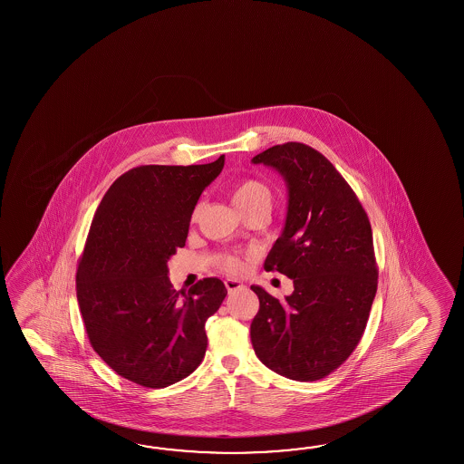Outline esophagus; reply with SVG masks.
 I'll return each mask as SVG.
<instances>
[{"label": "esophagus", "mask_w": 464, "mask_h": 464, "mask_svg": "<svg viewBox=\"0 0 464 464\" xmlns=\"http://www.w3.org/2000/svg\"><path fill=\"white\" fill-rule=\"evenodd\" d=\"M226 286H227L228 294H236L237 290H242V288H244V284L238 282L236 278H227V280H226Z\"/></svg>", "instance_id": "1"}]
</instances>
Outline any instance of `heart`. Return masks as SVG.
Segmentation results:
<instances>
[{
  "label": "heart",
  "instance_id": "b5f03b06",
  "mask_svg": "<svg viewBox=\"0 0 464 464\" xmlns=\"http://www.w3.org/2000/svg\"><path fill=\"white\" fill-rule=\"evenodd\" d=\"M232 202L236 204V208L242 214H246V210L258 208V206H268L270 208L272 194H270V190H268L266 184H262L260 180L244 179L237 184L236 188H232ZM196 214H198V210H194L192 218H196ZM218 264L220 268H224L226 272H230V274H240L246 268L244 258L236 256V254L218 256Z\"/></svg>",
  "mask_w": 464,
  "mask_h": 464
}]
</instances>
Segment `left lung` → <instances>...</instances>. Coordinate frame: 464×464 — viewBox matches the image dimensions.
Wrapping results in <instances>:
<instances>
[{
    "label": "left lung",
    "mask_w": 464,
    "mask_h": 464,
    "mask_svg": "<svg viewBox=\"0 0 464 464\" xmlns=\"http://www.w3.org/2000/svg\"><path fill=\"white\" fill-rule=\"evenodd\" d=\"M252 162L276 168L286 180L285 228L264 266L294 280L284 302L252 286L260 300L252 345L278 375L322 380L365 332L378 285L372 226L353 188L315 149L285 142Z\"/></svg>",
    "instance_id": "obj_1"
}]
</instances>
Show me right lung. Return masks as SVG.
Masks as SVG:
<instances>
[{
	"label": "right lung",
	"mask_w": 464,
	"mask_h": 464,
	"mask_svg": "<svg viewBox=\"0 0 464 464\" xmlns=\"http://www.w3.org/2000/svg\"><path fill=\"white\" fill-rule=\"evenodd\" d=\"M224 156L200 166H139L112 182L79 256L76 294L89 343L118 375L166 388L208 348L206 322L227 295L218 278L174 290L169 256L186 246L202 190Z\"/></svg>",
	"instance_id": "1"
}]
</instances>
